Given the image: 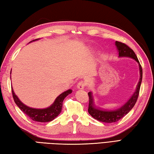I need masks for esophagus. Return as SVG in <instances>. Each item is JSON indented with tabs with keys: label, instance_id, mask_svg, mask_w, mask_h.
Returning a JSON list of instances; mask_svg holds the SVG:
<instances>
[{
	"label": "esophagus",
	"instance_id": "1",
	"mask_svg": "<svg viewBox=\"0 0 154 154\" xmlns=\"http://www.w3.org/2000/svg\"><path fill=\"white\" fill-rule=\"evenodd\" d=\"M86 84L85 83V82L81 80L80 82H79L78 83L77 88L80 90H82V89H84V88L86 86Z\"/></svg>",
	"mask_w": 154,
	"mask_h": 154
}]
</instances>
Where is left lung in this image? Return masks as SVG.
Wrapping results in <instances>:
<instances>
[{"label": "left lung", "mask_w": 154, "mask_h": 154, "mask_svg": "<svg viewBox=\"0 0 154 154\" xmlns=\"http://www.w3.org/2000/svg\"><path fill=\"white\" fill-rule=\"evenodd\" d=\"M115 44L118 50L119 57H130L135 60L139 64L140 78L139 82L137 85V88L134 94L123 106L115 109H109V110L108 109L107 110V109L95 106L94 103L92 92H88L89 106L88 109V113L96 120L100 122H106V123H113V122H118L121 118L125 116L133 108L135 103L137 102V98H138L141 83H142V68L138 59L137 58V56L133 51V50L131 49L125 44L121 42L116 41Z\"/></svg>", "instance_id": "8db88e82"}]
</instances>
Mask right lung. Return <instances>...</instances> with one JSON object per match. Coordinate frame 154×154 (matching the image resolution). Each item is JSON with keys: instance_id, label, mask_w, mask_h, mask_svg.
I'll list each match as a JSON object with an SVG mask.
<instances>
[{"instance_id": "add662e5", "label": "right lung", "mask_w": 154, "mask_h": 154, "mask_svg": "<svg viewBox=\"0 0 154 154\" xmlns=\"http://www.w3.org/2000/svg\"><path fill=\"white\" fill-rule=\"evenodd\" d=\"M34 40H34L32 41H34ZM72 92V90L69 89L66 91H65L63 93H62L61 94H60L57 98H56L54 103L48 108L43 109H36L29 107V106L24 104V103L18 99L17 95H15L14 92L12 88V96H13L14 101L16 103V104H17L18 107L21 109V111L24 112L26 115H27L31 120L38 122H48L52 121L54 118L57 117L60 114V112L62 111V103H63L64 98L68 94H71Z\"/></svg>"}]
</instances>
